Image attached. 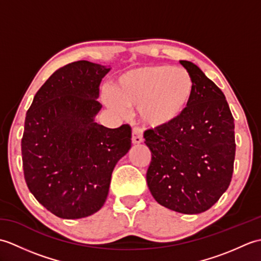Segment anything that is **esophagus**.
<instances>
[{"label": "esophagus", "instance_id": "obj_1", "mask_svg": "<svg viewBox=\"0 0 261 261\" xmlns=\"http://www.w3.org/2000/svg\"><path fill=\"white\" fill-rule=\"evenodd\" d=\"M142 141V129H140L139 126H135L134 129H132V143H134V145H139Z\"/></svg>", "mask_w": 261, "mask_h": 261}]
</instances>
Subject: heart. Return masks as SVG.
Returning <instances> with one entry per match:
<instances>
[{
    "label": "heart",
    "mask_w": 261,
    "mask_h": 261,
    "mask_svg": "<svg viewBox=\"0 0 261 261\" xmlns=\"http://www.w3.org/2000/svg\"><path fill=\"white\" fill-rule=\"evenodd\" d=\"M195 92L190 71L167 65L141 66L122 73L105 99L111 109L139 108V115L151 127L170 126L187 112Z\"/></svg>",
    "instance_id": "b5f03b06"
}]
</instances>
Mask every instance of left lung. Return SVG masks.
<instances>
[{
  "label": "left lung",
  "instance_id": "obj_1",
  "mask_svg": "<svg viewBox=\"0 0 261 261\" xmlns=\"http://www.w3.org/2000/svg\"><path fill=\"white\" fill-rule=\"evenodd\" d=\"M180 64L195 82L193 101L176 123L143 135L151 151L147 184L163 206L198 214L213 206L230 185L234 120L223 92L195 64Z\"/></svg>",
  "mask_w": 261,
  "mask_h": 261
}]
</instances>
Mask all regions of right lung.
I'll return each instance as SVG.
<instances>
[{"mask_svg": "<svg viewBox=\"0 0 261 261\" xmlns=\"http://www.w3.org/2000/svg\"><path fill=\"white\" fill-rule=\"evenodd\" d=\"M105 66L79 60L57 69L33 97L21 140L27 186L62 219H82L103 206L116 163L131 148V127L98 124Z\"/></svg>", "mask_w": 261, "mask_h": 261, "instance_id": "right-lung-1", "label": "right lung"}]
</instances>
